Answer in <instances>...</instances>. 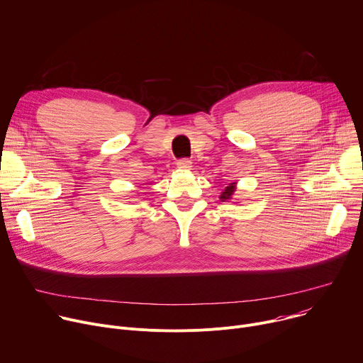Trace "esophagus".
<instances>
[{"instance_id": "esophagus-1", "label": "esophagus", "mask_w": 363, "mask_h": 363, "mask_svg": "<svg viewBox=\"0 0 363 363\" xmlns=\"http://www.w3.org/2000/svg\"><path fill=\"white\" fill-rule=\"evenodd\" d=\"M177 169L180 170H190L191 169V161L187 158H182L177 161Z\"/></svg>"}]
</instances>
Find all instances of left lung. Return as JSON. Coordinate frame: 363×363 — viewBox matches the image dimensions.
Listing matches in <instances>:
<instances>
[{
    "mask_svg": "<svg viewBox=\"0 0 363 363\" xmlns=\"http://www.w3.org/2000/svg\"><path fill=\"white\" fill-rule=\"evenodd\" d=\"M236 183L233 182V183H229L226 187H225V190L222 191V194H220V200L222 202H225V200H229V199H232V196H233V193H235V190H236Z\"/></svg>",
    "mask_w": 363,
    "mask_h": 363,
    "instance_id": "8db88e82",
    "label": "left lung"
}]
</instances>
